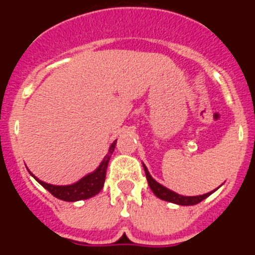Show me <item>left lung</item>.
<instances>
[{
  "instance_id": "1",
  "label": "left lung",
  "mask_w": 255,
  "mask_h": 255,
  "mask_svg": "<svg viewBox=\"0 0 255 255\" xmlns=\"http://www.w3.org/2000/svg\"><path fill=\"white\" fill-rule=\"evenodd\" d=\"M143 167H144V171H145V176H147L149 188L152 189V191L154 193L155 197H158L159 199L162 200H166V202H171V203L179 204V206H194V204L200 203L202 200L206 199L207 197H209V195L215 191V190L209 191V193H207V194L197 195V197H184V195L177 194V193L170 190V189L164 188V186L161 185L159 182L155 181V180L150 176L149 171H148V168L145 167V164L144 163H143Z\"/></svg>"
}]
</instances>
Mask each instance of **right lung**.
Segmentation results:
<instances>
[{
	"label": "right lung",
	"instance_id": "add662e5",
	"mask_svg": "<svg viewBox=\"0 0 255 255\" xmlns=\"http://www.w3.org/2000/svg\"><path fill=\"white\" fill-rule=\"evenodd\" d=\"M115 147H116V140L111 144L108 153L105 155V158L101 162L100 166L96 168V171L88 173L87 176L76 181L75 184H71V185H51V184L40 181L33 173H31V176L34 177L40 185L43 186L44 189H47L57 199L65 200V202H76V200L89 199V198L94 197V195L98 194L102 190L106 180V171H107L108 162H110V158H111L112 153H114Z\"/></svg>",
	"mask_w": 255,
	"mask_h": 255
}]
</instances>
